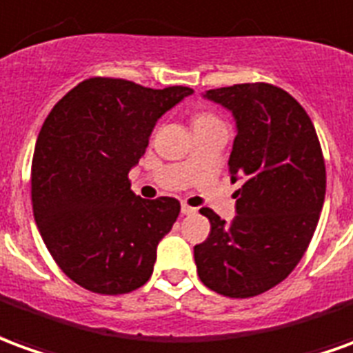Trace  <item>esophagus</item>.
<instances>
[{"instance_id":"obj_1","label":"esophagus","mask_w":353,"mask_h":353,"mask_svg":"<svg viewBox=\"0 0 353 353\" xmlns=\"http://www.w3.org/2000/svg\"><path fill=\"white\" fill-rule=\"evenodd\" d=\"M181 209H182V214H196V209L188 203H182Z\"/></svg>"}]
</instances>
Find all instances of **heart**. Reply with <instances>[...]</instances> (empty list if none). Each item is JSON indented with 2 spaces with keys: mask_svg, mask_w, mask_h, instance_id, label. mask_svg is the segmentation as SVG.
I'll use <instances>...</instances> for the list:
<instances>
[{
  "mask_svg": "<svg viewBox=\"0 0 353 353\" xmlns=\"http://www.w3.org/2000/svg\"><path fill=\"white\" fill-rule=\"evenodd\" d=\"M216 119H219V117H214L212 114H197V116H194V119H192V123L196 127V125L209 123V121H216Z\"/></svg>",
  "mask_w": 353,
  "mask_h": 353,
  "instance_id": "heart-1",
  "label": "heart"
}]
</instances>
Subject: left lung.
I'll return each mask as SVG.
<instances>
[{
  "label": "left lung",
  "instance_id": "left-lung-1",
  "mask_svg": "<svg viewBox=\"0 0 353 353\" xmlns=\"http://www.w3.org/2000/svg\"><path fill=\"white\" fill-rule=\"evenodd\" d=\"M205 97L236 117L228 167L245 182L230 224L201 209L211 232L194 247L197 276L222 296L251 299L281 283L308 249L327 188L323 152L306 110L281 87L237 83Z\"/></svg>",
  "mask_w": 353,
  "mask_h": 353
}]
</instances>
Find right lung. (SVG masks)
I'll use <instances>...</instances> for the list:
<instances>
[{"label":"right lung","mask_w":353,"mask_h":353,"mask_svg":"<svg viewBox=\"0 0 353 353\" xmlns=\"http://www.w3.org/2000/svg\"><path fill=\"white\" fill-rule=\"evenodd\" d=\"M192 92L89 77L49 112L32 159V209L51 256L79 287L125 294L152 276L181 203L137 197L129 171L157 119Z\"/></svg>","instance_id":"add662e5"}]
</instances>
